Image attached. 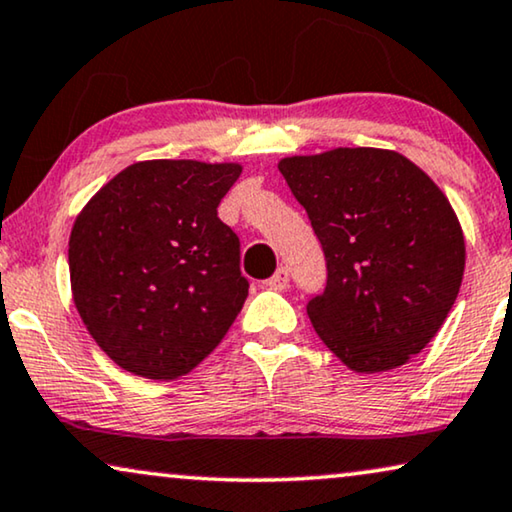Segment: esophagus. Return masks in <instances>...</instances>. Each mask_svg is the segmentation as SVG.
Here are the masks:
<instances>
[{"label":"esophagus","mask_w":512,"mask_h":512,"mask_svg":"<svg viewBox=\"0 0 512 512\" xmlns=\"http://www.w3.org/2000/svg\"><path fill=\"white\" fill-rule=\"evenodd\" d=\"M264 285L269 287V290H278V292L287 290V287H290V271H287V266H280V269L273 273Z\"/></svg>","instance_id":"esophagus-1"}]
</instances>
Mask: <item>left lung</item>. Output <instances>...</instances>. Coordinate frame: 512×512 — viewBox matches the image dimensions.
Returning <instances> with one entry per match:
<instances>
[{
    "mask_svg": "<svg viewBox=\"0 0 512 512\" xmlns=\"http://www.w3.org/2000/svg\"><path fill=\"white\" fill-rule=\"evenodd\" d=\"M278 169L325 250L327 287L306 304L322 343L357 373L406 364L462 285L464 234L448 197L383 148L294 155Z\"/></svg>",
    "mask_w": 512,
    "mask_h": 512,
    "instance_id": "left-lung-1",
    "label": "left lung"
}]
</instances>
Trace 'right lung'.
Instances as JSON below:
<instances>
[{
	"label": "right lung",
	"mask_w": 512,
	"mask_h": 512,
	"mask_svg": "<svg viewBox=\"0 0 512 512\" xmlns=\"http://www.w3.org/2000/svg\"><path fill=\"white\" fill-rule=\"evenodd\" d=\"M241 164L136 162L71 227V294L115 364L174 380L211 355L248 297L241 243L218 206Z\"/></svg>",
	"instance_id": "1"
}]
</instances>
